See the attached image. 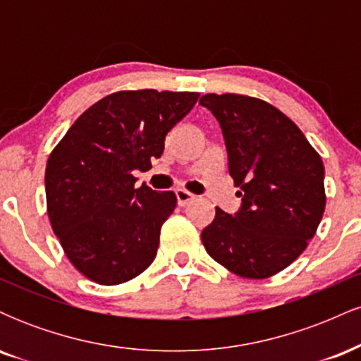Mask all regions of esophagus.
Segmentation results:
<instances>
[{
    "label": "esophagus",
    "instance_id": "34e87169",
    "mask_svg": "<svg viewBox=\"0 0 361 361\" xmlns=\"http://www.w3.org/2000/svg\"><path fill=\"white\" fill-rule=\"evenodd\" d=\"M175 193H176V200H178V205H180V207H185V205H188L190 202H192L193 198H195L192 193H188V192H186V190H181V188H178Z\"/></svg>",
    "mask_w": 361,
    "mask_h": 361
}]
</instances>
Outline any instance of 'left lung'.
<instances>
[{"instance_id":"8db88e82","label":"left lung","mask_w":361,"mask_h":361,"mask_svg":"<svg viewBox=\"0 0 361 361\" xmlns=\"http://www.w3.org/2000/svg\"><path fill=\"white\" fill-rule=\"evenodd\" d=\"M217 118L229 175L243 192L234 215L215 207L202 231L212 258L244 279H268L293 263L316 234L326 207L324 164L287 115L244 94H204Z\"/></svg>"}]
</instances>
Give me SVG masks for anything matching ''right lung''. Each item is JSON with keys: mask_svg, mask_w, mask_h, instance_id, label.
<instances>
[{"mask_svg": "<svg viewBox=\"0 0 361 361\" xmlns=\"http://www.w3.org/2000/svg\"><path fill=\"white\" fill-rule=\"evenodd\" d=\"M190 91H117L90 106L45 168L47 214L62 250L86 279L118 285L156 258L173 192L135 188L132 173L151 168L164 139L193 109Z\"/></svg>", "mask_w": 361, "mask_h": 361, "instance_id": "1", "label": "right lung"}]
</instances>
